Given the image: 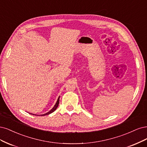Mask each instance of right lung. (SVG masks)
<instances>
[{"label": "right lung", "instance_id": "right-lung-1", "mask_svg": "<svg viewBox=\"0 0 147 147\" xmlns=\"http://www.w3.org/2000/svg\"><path fill=\"white\" fill-rule=\"evenodd\" d=\"M59 98H60V97L58 98L57 101V102L55 103V106H54V107H53V109H51L49 112H47L46 113H45V114H43V115H41V116H44V115H49V114H50V113H53V112H54V111L56 110V109L57 108L58 106H59ZM31 114H32V113H31ZM33 115H34V114H33Z\"/></svg>", "mask_w": 147, "mask_h": 147}]
</instances>
